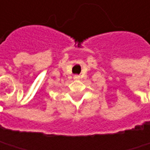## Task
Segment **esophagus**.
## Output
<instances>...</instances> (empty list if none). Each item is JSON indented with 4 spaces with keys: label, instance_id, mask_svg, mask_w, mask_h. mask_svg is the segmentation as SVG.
Returning a JSON list of instances; mask_svg holds the SVG:
<instances>
[{
    "label": "esophagus",
    "instance_id": "1",
    "mask_svg": "<svg viewBox=\"0 0 150 150\" xmlns=\"http://www.w3.org/2000/svg\"><path fill=\"white\" fill-rule=\"evenodd\" d=\"M74 80H79V79H80V76H74Z\"/></svg>",
    "mask_w": 150,
    "mask_h": 150
}]
</instances>
